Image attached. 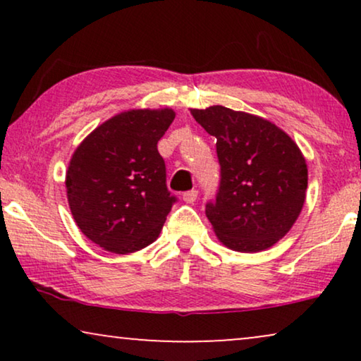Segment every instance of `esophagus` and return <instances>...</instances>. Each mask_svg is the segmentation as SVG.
I'll return each mask as SVG.
<instances>
[{
    "label": "esophagus",
    "mask_w": 361,
    "mask_h": 361,
    "mask_svg": "<svg viewBox=\"0 0 361 361\" xmlns=\"http://www.w3.org/2000/svg\"><path fill=\"white\" fill-rule=\"evenodd\" d=\"M197 197H199V192H197L195 189H192V190H187L182 194V200H184L185 204H194V202L197 200Z\"/></svg>",
    "instance_id": "obj_1"
}]
</instances>
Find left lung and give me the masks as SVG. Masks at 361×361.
<instances>
[{
  "instance_id": "left-lung-1",
  "label": "left lung",
  "mask_w": 361,
  "mask_h": 361,
  "mask_svg": "<svg viewBox=\"0 0 361 361\" xmlns=\"http://www.w3.org/2000/svg\"><path fill=\"white\" fill-rule=\"evenodd\" d=\"M216 137L220 187L205 214L230 250L256 253L278 243L298 220L307 164L289 135L264 118L215 105L190 110Z\"/></svg>"
}]
</instances>
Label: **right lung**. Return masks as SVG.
<instances>
[{"instance_id":"obj_1","label":"right lung","mask_w":361,"mask_h":361,"mask_svg":"<svg viewBox=\"0 0 361 361\" xmlns=\"http://www.w3.org/2000/svg\"><path fill=\"white\" fill-rule=\"evenodd\" d=\"M174 118L171 108L123 111L72 154L68 207L82 233L103 250L135 253L159 236L176 197L167 190L157 141Z\"/></svg>"}]
</instances>
